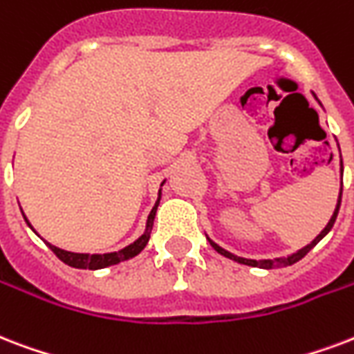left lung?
Instances as JSON below:
<instances>
[{"label": "left lung", "instance_id": "left-lung-1", "mask_svg": "<svg viewBox=\"0 0 354 354\" xmlns=\"http://www.w3.org/2000/svg\"><path fill=\"white\" fill-rule=\"evenodd\" d=\"M315 96V94H314ZM317 100V98H315ZM342 174H344V165H342ZM342 191H344V183H342V187H339V195H338V204H336V209H334L333 217H330V221L327 223V226L323 228V230L319 232V236L315 237L314 241L310 243V245H306V247H303V249H299L297 252H293V254H288V256H280V258H273V260H250V258H241V256H236L232 254V252H228L226 249H223V247H219L217 243L212 241L209 237H207V241H209V245H212L213 249L217 250L219 254H223L225 258H230V260L237 261V263H243V266H250V267H260V269H280V267H288V266H293V263H297L299 260H303L304 256L308 254L310 250L314 249L315 245L323 239V237L327 236L328 232H330V228L334 226V223H336V217H338V212H339V204H342Z\"/></svg>", "mask_w": 354, "mask_h": 354}]
</instances>
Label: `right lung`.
<instances>
[{"label": "right lung", "mask_w": 354, "mask_h": 354, "mask_svg": "<svg viewBox=\"0 0 354 354\" xmlns=\"http://www.w3.org/2000/svg\"><path fill=\"white\" fill-rule=\"evenodd\" d=\"M163 183H165V180L161 182V187H163ZM161 187H159L158 201H156L152 212H150V215H148L147 228H145V232H142V236L137 237L133 243H129L128 247H124V249L115 250V252H105V254H87V252H70V250H63L48 241H46V245L53 250V254L57 256L59 260L64 261L66 266L75 267V269H91V271H96V269H105V267L117 266V263H120V261L129 260V258H133V256L139 254V252L147 247L148 239H150V232H152L153 219H156V212H158L159 201H161ZM21 215H24V213H21ZM24 219H26V223L29 225V228L35 232V228L31 226V223L27 221L26 215H24Z\"/></svg>", "instance_id": "obj_1"}]
</instances>
